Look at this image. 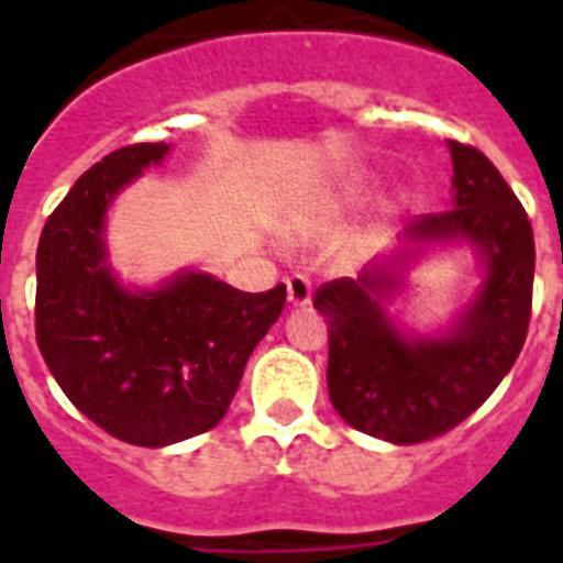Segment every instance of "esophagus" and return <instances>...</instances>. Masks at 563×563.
Instances as JSON below:
<instances>
[{
	"mask_svg": "<svg viewBox=\"0 0 563 563\" xmlns=\"http://www.w3.org/2000/svg\"><path fill=\"white\" fill-rule=\"evenodd\" d=\"M310 298H312L310 278L301 276V273L287 278V301H290L292 307H307L310 305Z\"/></svg>",
	"mask_w": 563,
	"mask_h": 563,
	"instance_id": "34e87169",
	"label": "esophagus"
}]
</instances>
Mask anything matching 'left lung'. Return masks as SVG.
Listing matches in <instances>:
<instances>
[{"instance_id": "1", "label": "left lung", "mask_w": 563, "mask_h": 563, "mask_svg": "<svg viewBox=\"0 0 563 563\" xmlns=\"http://www.w3.org/2000/svg\"><path fill=\"white\" fill-rule=\"evenodd\" d=\"M454 208L422 213L411 239H471L487 278L449 338L406 341L386 321L380 298L395 287L386 271L335 278L316 290L327 316V386L338 415L363 434L397 445L434 440L474 415L525 346L533 312L536 245L525 206L479 148L451 141Z\"/></svg>"}]
</instances>
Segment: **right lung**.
<instances>
[{
    "instance_id": "obj_1",
    "label": "right lung",
    "mask_w": 563,
    "mask_h": 563,
    "mask_svg": "<svg viewBox=\"0 0 563 563\" xmlns=\"http://www.w3.org/2000/svg\"><path fill=\"white\" fill-rule=\"evenodd\" d=\"M166 143H132L84 172L44 222L36 251V343L69 402L129 445L161 449L225 417L245 363L287 301L285 285L233 290L183 273L129 292L103 253L109 200Z\"/></svg>"
}]
</instances>
